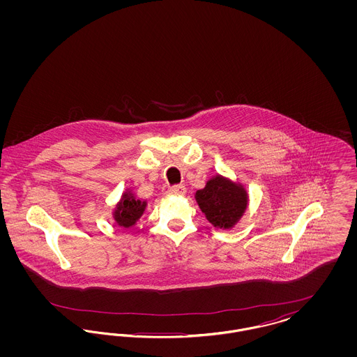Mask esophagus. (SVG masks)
<instances>
[{"label": "esophagus", "mask_w": 357, "mask_h": 357, "mask_svg": "<svg viewBox=\"0 0 357 357\" xmlns=\"http://www.w3.org/2000/svg\"><path fill=\"white\" fill-rule=\"evenodd\" d=\"M169 192L172 195H185L186 194V187L182 186H174L169 188Z\"/></svg>", "instance_id": "34e87169"}]
</instances>
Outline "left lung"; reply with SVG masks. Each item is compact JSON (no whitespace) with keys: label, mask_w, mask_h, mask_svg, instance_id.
Returning <instances> with one entry per match:
<instances>
[{"label":"left lung","mask_w":357,"mask_h":357,"mask_svg":"<svg viewBox=\"0 0 357 357\" xmlns=\"http://www.w3.org/2000/svg\"><path fill=\"white\" fill-rule=\"evenodd\" d=\"M195 201L207 221L214 227L227 230L234 227L245 214L249 195L243 185L217 174L195 192Z\"/></svg>","instance_id":"left-lung-1"}]
</instances>
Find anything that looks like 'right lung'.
Returning a JSON list of instances; mask_svg holds the SVG:
<instances>
[{
    "label": "right lung",
    "instance_id": "right-lung-1",
    "mask_svg": "<svg viewBox=\"0 0 357 357\" xmlns=\"http://www.w3.org/2000/svg\"><path fill=\"white\" fill-rule=\"evenodd\" d=\"M146 207L147 201L136 198L135 194L131 190H126L112 211L114 221L116 225H119L120 227L130 229L135 226L136 222L140 220Z\"/></svg>",
    "mask_w": 357,
    "mask_h": 357
}]
</instances>
